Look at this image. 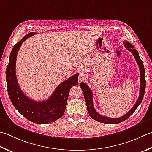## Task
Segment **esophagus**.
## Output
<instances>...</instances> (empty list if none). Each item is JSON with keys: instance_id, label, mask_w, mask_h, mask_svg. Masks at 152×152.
<instances>
[{"instance_id": "obj_1", "label": "esophagus", "mask_w": 152, "mask_h": 152, "mask_svg": "<svg viewBox=\"0 0 152 152\" xmlns=\"http://www.w3.org/2000/svg\"><path fill=\"white\" fill-rule=\"evenodd\" d=\"M86 78H87V76H86V74L82 72H79V76H78V79L80 82L84 81Z\"/></svg>"}]
</instances>
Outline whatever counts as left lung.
Segmentation results:
<instances>
[{
	"label": "left lung",
	"instance_id": "8db88e82",
	"mask_svg": "<svg viewBox=\"0 0 152 152\" xmlns=\"http://www.w3.org/2000/svg\"><path fill=\"white\" fill-rule=\"evenodd\" d=\"M124 46L125 48L129 50L130 52L132 53L133 56H134L136 59V61L139 66L140 69V94L139 97L138 98L137 102H136L134 105L132 107V108L130 110V111L123 116L118 118H110L107 117H105L102 115H99L98 113L94 109V103H93V94L91 89L88 87L87 84H86L84 82L80 83V87H81L83 94H84V99L86 102V105H87L88 112L90 117L94 119L95 121L100 122V123H105V124H118L120 123L121 122L126 120L130 115L133 114L138 107L141 103L142 99L144 96L145 90V70L144 67L143 62L141 61L140 58L139 56V54L137 50L134 49V47L131 43H130L129 41H124L123 42Z\"/></svg>",
	"mask_w": 152,
	"mask_h": 152
}]
</instances>
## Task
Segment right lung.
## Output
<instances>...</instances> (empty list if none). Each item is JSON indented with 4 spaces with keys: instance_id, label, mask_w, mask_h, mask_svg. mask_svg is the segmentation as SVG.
I'll return each instance as SVG.
<instances>
[{
    "instance_id": "right-lung-1",
    "label": "right lung",
    "mask_w": 152,
    "mask_h": 152,
    "mask_svg": "<svg viewBox=\"0 0 152 152\" xmlns=\"http://www.w3.org/2000/svg\"><path fill=\"white\" fill-rule=\"evenodd\" d=\"M35 34V32L29 33L12 50L6 72L7 90L11 102L20 114L33 123L47 124L58 120L63 115L70 90L78 84V73L59 84L51 96L45 101L36 102L27 97L21 90L16 79V56L22 44Z\"/></svg>"
}]
</instances>
